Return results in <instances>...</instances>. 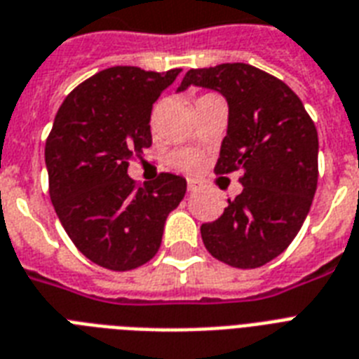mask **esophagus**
Here are the masks:
<instances>
[{"mask_svg":"<svg viewBox=\"0 0 359 359\" xmlns=\"http://www.w3.org/2000/svg\"><path fill=\"white\" fill-rule=\"evenodd\" d=\"M201 188V182L196 179H188V191H197Z\"/></svg>","mask_w":359,"mask_h":359,"instance_id":"obj_1","label":"esophagus"}]
</instances>
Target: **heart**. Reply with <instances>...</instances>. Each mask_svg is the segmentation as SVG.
Returning a JSON list of instances; mask_svg holds the SVG:
<instances>
[{
	"label": "heart",
	"instance_id": "obj_1",
	"mask_svg": "<svg viewBox=\"0 0 359 359\" xmlns=\"http://www.w3.org/2000/svg\"><path fill=\"white\" fill-rule=\"evenodd\" d=\"M171 162H173V165H177V168L186 169V171H194V169L199 168L201 158H199V154H197V152L188 151V149H182V151L173 152Z\"/></svg>",
	"mask_w": 359,
	"mask_h": 359
}]
</instances>
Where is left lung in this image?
Wrapping results in <instances>:
<instances>
[{"label": "left lung", "instance_id": "8db88e82", "mask_svg": "<svg viewBox=\"0 0 359 359\" xmlns=\"http://www.w3.org/2000/svg\"><path fill=\"white\" fill-rule=\"evenodd\" d=\"M190 86L227 100L229 121L216 173L242 169L244 190L212 224L201 225L205 248L235 268H259L298 235L317 191L318 135L302 100L283 81L245 63L191 69Z\"/></svg>", "mask_w": 359, "mask_h": 359}]
</instances>
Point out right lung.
I'll return each mask as SVG.
<instances>
[{"instance_id": "right-lung-1", "label": "right lung", "mask_w": 359, "mask_h": 359, "mask_svg": "<svg viewBox=\"0 0 359 359\" xmlns=\"http://www.w3.org/2000/svg\"><path fill=\"white\" fill-rule=\"evenodd\" d=\"M179 74L111 67L76 87L53 119L44 149L52 205L98 266L126 272L151 261L184 197L179 175L162 173L145 188L128 177L130 160L152 143V104Z\"/></svg>"}]
</instances>
